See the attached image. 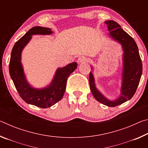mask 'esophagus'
I'll return each instance as SVG.
<instances>
[{
	"label": "esophagus",
	"instance_id": "obj_1",
	"mask_svg": "<svg viewBox=\"0 0 148 148\" xmlns=\"http://www.w3.org/2000/svg\"><path fill=\"white\" fill-rule=\"evenodd\" d=\"M87 61H88V59L84 56H81L77 59V62H78V63H82V62H85Z\"/></svg>",
	"mask_w": 148,
	"mask_h": 148
}]
</instances>
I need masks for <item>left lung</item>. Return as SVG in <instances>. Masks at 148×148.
Segmentation results:
<instances>
[{
    "label": "left lung",
    "mask_w": 148,
    "mask_h": 148,
    "mask_svg": "<svg viewBox=\"0 0 148 148\" xmlns=\"http://www.w3.org/2000/svg\"><path fill=\"white\" fill-rule=\"evenodd\" d=\"M104 23L108 25L110 36L121 43L124 51L121 94L116 101H110L96 89L91 71L89 74V81L90 89L95 99L106 106L114 107L129 101L136 92L142 74V63L134 40L116 21L109 20Z\"/></svg>",
    "instance_id": "left-lung-1"
}]
</instances>
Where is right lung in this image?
Listing matches in <instances>:
<instances>
[{"instance_id":"add662e5","label":"right lung","mask_w":148,"mask_h":148,"mask_svg":"<svg viewBox=\"0 0 148 148\" xmlns=\"http://www.w3.org/2000/svg\"><path fill=\"white\" fill-rule=\"evenodd\" d=\"M51 33V29L46 27L36 26L29 29L14 44L9 63L10 75L21 99L27 104L42 108L53 106L62 98L66 89L67 78L77 67V63L74 62L63 68L57 69L52 83L45 89H34L27 83L21 63L22 49L31 40L32 35Z\"/></svg>"}]
</instances>
